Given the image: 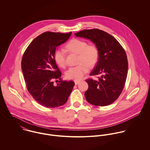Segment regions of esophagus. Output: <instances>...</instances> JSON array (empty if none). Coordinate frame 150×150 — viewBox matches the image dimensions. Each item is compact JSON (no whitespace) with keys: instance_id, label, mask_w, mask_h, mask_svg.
Masks as SVG:
<instances>
[{"instance_id":"34e87169","label":"esophagus","mask_w":150,"mask_h":150,"mask_svg":"<svg viewBox=\"0 0 150 150\" xmlns=\"http://www.w3.org/2000/svg\"><path fill=\"white\" fill-rule=\"evenodd\" d=\"M80 83V81H74V83H75L76 86L78 85Z\"/></svg>"}]
</instances>
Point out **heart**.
Returning a JSON list of instances; mask_svg holds the SVG:
<instances>
[{"instance_id": "b5f03b06", "label": "heart", "mask_w": 150, "mask_h": 150, "mask_svg": "<svg viewBox=\"0 0 150 150\" xmlns=\"http://www.w3.org/2000/svg\"><path fill=\"white\" fill-rule=\"evenodd\" d=\"M66 50L79 54L78 65L69 68L65 73L67 79L80 80L88 71L97 64L99 51L98 47L93 44L88 45L86 41L79 39H73L66 45ZM55 62L61 67L66 66V54L64 50L58 49L54 53Z\"/></svg>"}]
</instances>
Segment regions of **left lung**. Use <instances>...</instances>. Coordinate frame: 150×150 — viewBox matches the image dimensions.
Wrapping results in <instances>:
<instances>
[{
  "instance_id": "obj_1",
  "label": "left lung",
  "mask_w": 150,
  "mask_h": 150,
  "mask_svg": "<svg viewBox=\"0 0 150 150\" xmlns=\"http://www.w3.org/2000/svg\"><path fill=\"white\" fill-rule=\"evenodd\" d=\"M74 35L90 40L99 51L98 62L90 76L101 77L98 80H86V101L96 106L112 103L121 95L127 77L128 62L124 49L112 36L98 29H85Z\"/></svg>"
}]
</instances>
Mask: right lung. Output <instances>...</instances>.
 I'll return each mask as SVG.
<instances>
[{"label": "right lung", "mask_w": 150, "mask_h": 150, "mask_svg": "<svg viewBox=\"0 0 150 150\" xmlns=\"http://www.w3.org/2000/svg\"><path fill=\"white\" fill-rule=\"evenodd\" d=\"M71 34L44 32L30 43L22 56V71L27 89L44 107L64 105L74 86L73 81L60 78L61 73L54 59L57 47L66 42ZM57 79L61 80L54 86L53 81Z\"/></svg>", "instance_id": "add662e5"}]
</instances>
